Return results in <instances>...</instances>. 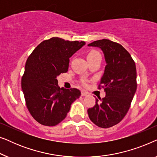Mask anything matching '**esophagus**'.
Masks as SVG:
<instances>
[{
    "label": "esophagus",
    "instance_id": "1",
    "mask_svg": "<svg viewBox=\"0 0 157 157\" xmlns=\"http://www.w3.org/2000/svg\"><path fill=\"white\" fill-rule=\"evenodd\" d=\"M88 94H88L87 92L84 91H81V96H87Z\"/></svg>",
    "mask_w": 157,
    "mask_h": 157
}]
</instances>
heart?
Instances as JSON below:
<instances>
[{
  "mask_svg": "<svg viewBox=\"0 0 157 157\" xmlns=\"http://www.w3.org/2000/svg\"><path fill=\"white\" fill-rule=\"evenodd\" d=\"M96 57H101V54L99 53V52H98V51H97L96 50H94V49H93V50L89 51L86 54L87 60L95 59V58H96ZM83 82L85 84V81L84 80H83Z\"/></svg>",
  "mask_w": 157,
  "mask_h": 157,
  "instance_id": "heart-1",
  "label": "heart"
}]
</instances>
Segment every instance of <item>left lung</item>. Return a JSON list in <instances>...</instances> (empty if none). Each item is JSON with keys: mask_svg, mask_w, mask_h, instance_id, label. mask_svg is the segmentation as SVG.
I'll list each match as a JSON object with an SVG mask.
<instances>
[{"mask_svg": "<svg viewBox=\"0 0 157 157\" xmlns=\"http://www.w3.org/2000/svg\"><path fill=\"white\" fill-rule=\"evenodd\" d=\"M100 48L106 65L98 89H104L106 96L88 109L91 121L101 128L119 124L130 108L136 92V68L130 53L118 43L109 39L98 40L88 45Z\"/></svg>", "mask_w": 157, "mask_h": 157, "instance_id": "obj_1", "label": "left lung"}]
</instances>
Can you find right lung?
Returning a JSON list of instances; mask_svg holds the SVG:
<instances>
[{
	"label": "right lung",
	"mask_w": 157,
	"mask_h": 157,
	"mask_svg": "<svg viewBox=\"0 0 157 157\" xmlns=\"http://www.w3.org/2000/svg\"><path fill=\"white\" fill-rule=\"evenodd\" d=\"M84 44L53 37L40 43L28 58L21 88L28 110L42 125L59 124L81 96L75 88L61 89L56 77L67 72L69 58Z\"/></svg>",
	"instance_id": "obj_1"
}]
</instances>
